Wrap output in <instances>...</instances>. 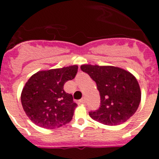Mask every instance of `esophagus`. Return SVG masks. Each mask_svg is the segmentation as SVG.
<instances>
[{
    "label": "esophagus",
    "instance_id": "1",
    "mask_svg": "<svg viewBox=\"0 0 159 159\" xmlns=\"http://www.w3.org/2000/svg\"><path fill=\"white\" fill-rule=\"evenodd\" d=\"M80 102V103H81V104H84V102H85V99H84V98H81V100L79 101Z\"/></svg>",
    "mask_w": 159,
    "mask_h": 159
}]
</instances>
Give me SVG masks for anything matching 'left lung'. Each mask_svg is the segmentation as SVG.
Wrapping results in <instances>:
<instances>
[{
  "label": "left lung",
  "mask_w": 159,
  "mask_h": 159,
  "mask_svg": "<svg viewBox=\"0 0 159 159\" xmlns=\"http://www.w3.org/2000/svg\"><path fill=\"white\" fill-rule=\"evenodd\" d=\"M81 69L95 81L100 93V107L89 112L91 118L106 125H118L135 113L142 94L134 75L114 66L84 65Z\"/></svg>",
  "instance_id": "8db88e82"
}]
</instances>
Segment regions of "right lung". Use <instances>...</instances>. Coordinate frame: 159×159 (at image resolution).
I'll use <instances>...</instances> for the list:
<instances>
[{
	"label": "right lung",
	"instance_id": "right-lung-1",
	"mask_svg": "<svg viewBox=\"0 0 159 159\" xmlns=\"http://www.w3.org/2000/svg\"><path fill=\"white\" fill-rule=\"evenodd\" d=\"M78 68L41 70L25 84L20 96L22 106L36 125L53 129L70 121L77 104L72 94L64 91V84L75 78Z\"/></svg>",
	"mask_w": 159,
	"mask_h": 159
}]
</instances>
